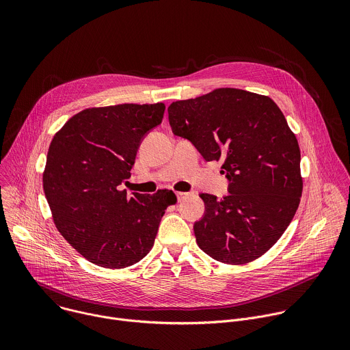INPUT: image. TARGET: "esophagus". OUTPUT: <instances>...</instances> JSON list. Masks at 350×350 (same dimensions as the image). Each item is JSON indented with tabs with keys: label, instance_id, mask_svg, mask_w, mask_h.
<instances>
[{
	"label": "esophagus",
	"instance_id": "obj_1",
	"mask_svg": "<svg viewBox=\"0 0 350 350\" xmlns=\"http://www.w3.org/2000/svg\"><path fill=\"white\" fill-rule=\"evenodd\" d=\"M176 195H177V201H183V199H184V198H187L189 193H188V192H181V191H180V192H177Z\"/></svg>",
	"mask_w": 350,
	"mask_h": 350
}]
</instances>
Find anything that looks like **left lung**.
<instances>
[{"label": "left lung", "instance_id": "8db88e82", "mask_svg": "<svg viewBox=\"0 0 350 350\" xmlns=\"http://www.w3.org/2000/svg\"><path fill=\"white\" fill-rule=\"evenodd\" d=\"M169 122L209 161H223V199L201 193L204 217L195 221L198 246L227 265H243L280 239L302 196L301 149L271 98L238 88L173 103Z\"/></svg>", "mask_w": 350, "mask_h": 350}]
</instances>
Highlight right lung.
Listing matches in <instances>:
<instances>
[{
    "mask_svg": "<svg viewBox=\"0 0 350 350\" xmlns=\"http://www.w3.org/2000/svg\"><path fill=\"white\" fill-rule=\"evenodd\" d=\"M163 104L91 108L69 119L46 154L42 188L54 223L88 262L123 269L154 246L172 191L120 189L144 137L159 126Z\"/></svg>",
    "mask_w": 350,
    "mask_h": 350,
    "instance_id": "right-lung-1",
    "label": "right lung"
}]
</instances>
